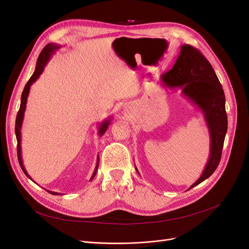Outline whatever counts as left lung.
<instances>
[{
	"mask_svg": "<svg viewBox=\"0 0 249 249\" xmlns=\"http://www.w3.org/2000/svg\"><path fill=\"white\" fill-rule=\"evenodd\" d=\"M161 79L164 86L182 88L183 94L201 110L209 127L211 138L209 161L200 178L189 188L191 189L212 176L220 162L228 131L224 92L212 65L190 44H184L180 48L175 65L169 71L163 73Z\"/></svg>",
	"mask_w": 249,
	"mask_h": 249,
	"instance_id": "left-lung-1",
	"label": "left lung"
}]
</instances>
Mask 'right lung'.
Returning <instances> with one entry per match:
<instances>
[{
    "label": "right lung",
    "instance_id": "1",
    "mask_svg": "<svg viewBox=\"0 0 249 249\" xmlns=\"http://www.w3.org/2000/svg\"><path fill=\"white\" fill-rule=\"evenodd\" d=\"M60 49V47L58 46V44H55V43H49L47 44L46 47L43 48V50L41 51L40 55L38 57V59H37V63H36V69H35V71L34 73L32 74V77L30 78V80L28 81V83L26 84L25 88H24V91H22L21 93V100H20V107H19V110L18 112V115H17V119H16V135H17V140H18V163L20 165V167L22 169V171L25 172V175L29 178L30 176L28 175V172L26 171L25 169V166L24 164H22V159H21V149H20V129H21V124H22V120H24V114H25V110H26V104H27V99H28V95H29V91H30V87H31V85L33 84V83L39 78L40 74L42 73L43 71V69L44 66H46V64L48 63V61L50 60L52 54H54V52L56 50ZM110 118L105 120V122L103 124H101L100 125V130H99V134L100 135H104V133L107 131L108 126L110 124ZM99 162H100V159L99 157H97V162H96V166H95V169L92 173V177L91 178H90V180H92L93 178L95 177L96 175V171H97V168H99ZM32 179V178H31ZM33 180V179H32ZM50 193L54 194V195H58L59 193L57 192H52V191H49Z\"/></svg>",
    "mask_w": 249,
    "mask_h": 249
}]
</instances>
